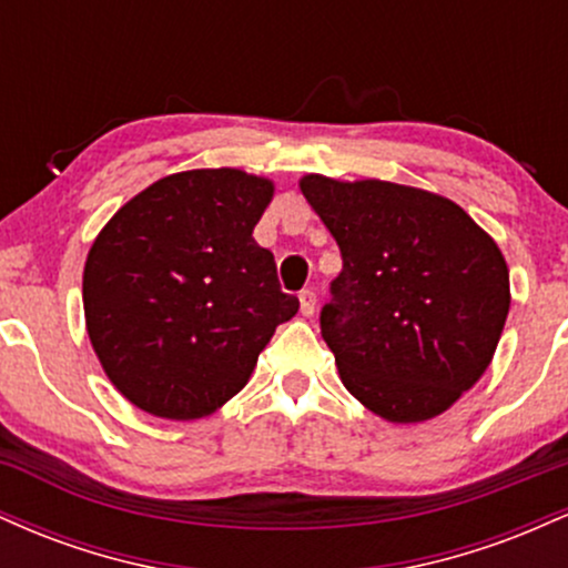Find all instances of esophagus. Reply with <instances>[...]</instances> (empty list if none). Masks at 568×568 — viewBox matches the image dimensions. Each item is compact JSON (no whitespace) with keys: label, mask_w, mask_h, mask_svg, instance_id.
Here are the masks:
<instances>
[{"label":"esophagus","mask_w":568,"mask_h":568,"mask_svg":"<svg viewBox=\"0 0 568 568\" xmlns=\"http://www.w3.org/2000/svg\"><path fill=\"white\" fill-rule=\"evenodd\" d=\"M298 304H302V315H306V317H312L315 315V306H317V293L315 291H302L298 293Z\"/></svg>","instance_id":"obj_1"}]
</instances>
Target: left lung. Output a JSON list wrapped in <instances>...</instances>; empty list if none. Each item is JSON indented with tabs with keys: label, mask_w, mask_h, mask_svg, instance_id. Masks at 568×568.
Returning a JSON list of instances; mask_svg holds the SVG:
<instances>
[{
	"label": "left lung",
	"mask_w": 568,
	"mask_h": 568,
	"mask_svg": "<svg viewBox=\"0 0 568 568\" xmlns=\"http://www.w3.org/2000/svg\"><path fill=\"white\" fill-rule=\"evenodd\" d=\"M342 253L321 310L338 376L389 422H425L484 376L510 310L497 243L452 200L389 181L304 175Z\"/></svg>",
	"instance_id": "1"
}]
</instances>
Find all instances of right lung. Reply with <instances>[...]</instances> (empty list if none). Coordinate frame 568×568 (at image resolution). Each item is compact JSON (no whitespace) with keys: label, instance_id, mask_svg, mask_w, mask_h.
I'll list each match as a JSON object with an SVG mask.
<instances>
[{"label":"right lung","instance_id":"obj_1","mask_svg":"<svg viewBox=\"0 0 568 568\" xmlns=\"http://www.w3.org/2000/svg\"><path fill=\"white\" fill-rule=\"evenodd\" d=\"M272 181L232 168L160 179L88 253L84 321L114 387L165 419H200L245 387L298 298L253 240Z\"/></svg>","mask_w":568,"mask_h":568}]
</instances>
